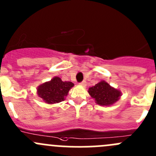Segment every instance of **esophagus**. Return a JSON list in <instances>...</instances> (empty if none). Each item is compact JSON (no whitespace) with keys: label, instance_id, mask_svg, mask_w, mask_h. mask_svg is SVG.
<instances>
[{"label":"esophagus","instance_id":"1","mask_svg":"<svg viewBox=\"0 0 156 156\" xmlns=\"http://www.w3.org/2000/svg\"><path fill=\"white\" fill-rule=\"evenodd\" d=\"M80 84H81V85H82V86H86V84H87V82H86L85 81H81V83H80Z\"/></svg>","mask_w":156,"mask_h":156}]
</instances>
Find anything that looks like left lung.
Returning a JSON list of instances; mask_svg holds the SVG:
<instances>
[{
    "mask_svg": "<svg viewBox=\"0 0 156 156\" xmlns=\"http://www.w3.org/2000/svg\"><path fill=\"white\" fill-rule=\"evenodd\" d=\"M88 93L96 103L100 106H109L115 103L121 96V92L112 87L106 81H100L89 88Z\"/></svg>",
    "mask_w": 156,
    "mask_h": 156,
    "instance_id": "left-lung-1",
    "label": "left lung"
}]
</instances>
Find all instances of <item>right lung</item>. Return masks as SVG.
Returning <instances> with one entry per match:
<instances>
[{"label":"right lung","mask_w":156,"mask_h":156,"mask_svg":"<svg viewBox=\"0 0 156 156\" xmlns=\"http://www.w3.org/2000/svg\"><path fill=\"white\" fill-rule=\"evenodd\" d=\"M73 86L71 81H62L61 78L55 77L49 82L39 86L37 94L49 104L59 103L65 100V97Z\"/></svg>","instance_id":"add662e5"}]
</instances>
